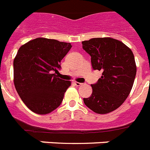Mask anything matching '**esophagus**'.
<instances>
[{
  "mask_svg": "<svg viewBox=\"0 0 150 150\" xmlns=\"http://www.w3.org/2000/svg\"><path fill=\"white\" fill-rule=\"evenodd\" d=\"M75 84L77 86H82V83H81V82H75Z\"/></svg>",
  "mask_w": 150,
  "mask_h": 150,
  "instance_id": "obj_1",
  "label": "esophagus"
}]
</instances>
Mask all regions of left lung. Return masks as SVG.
<instances>
[{
	"label": "left lung",
	"instance_id": "obj_1",
	"mask_svg": "<svg viewBox=\"0 0 150 150\" xmlns=\"http://www.w3.org/2000/svg\"><path fill=\"white\" fill-rule=\"evenodd\" d=\"M82 43L91 57L93 70L103 71L96 83L91 85V96L83 98L84 103L97 114L110 113L125 102L132 90L136 75L134 54L122 42L110 37Z\"/></svg>",
	"mask_w": 150,
	"mask_h": 150
}]
</instances>
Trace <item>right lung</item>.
Listing matches in <instances>:
<instances>
[{
    "mask_svg": "<svg viewBox=\"0 0 150 150\" xmlns=\"http://www.w3.org/2000/svg\"><path fill=\"white\" fill-rule=\"evenodd\" d=\"M72 46L56 40L36 38L18 50L14 60V83L28 108L39 114L50 113L61 105L71 86L53 74Z\"/></svg>",
    "mask_w": 150,
    "mask_h": 150,
    "instance_id": "1",
    "label": "right lung"
}]
</instances>
